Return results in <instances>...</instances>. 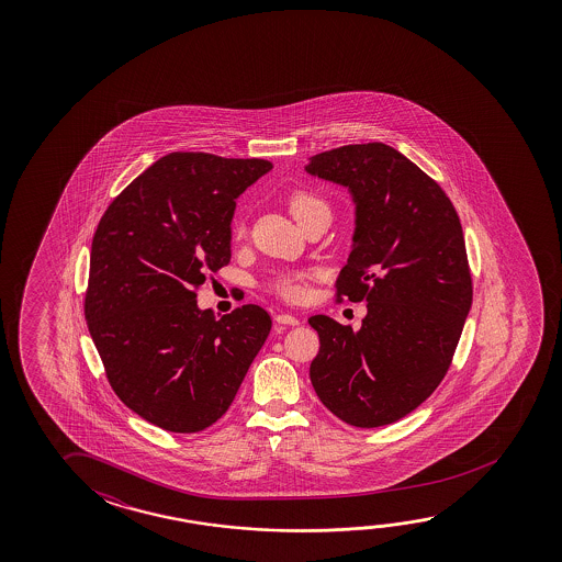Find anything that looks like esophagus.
I'll return each mask as SVG.
<instances>
[{
	"mask_svg": "<svg viewBox=\"0 0 562 562\" xmlns=\"http://www.w3.org/2000/svg\"><path fill=\"white\" fill-rule=\"evenodd\" d=\"M277 322L282 323V325H300V319L290 315V313H278Z\"/></svg>",
	"mask_w": 562,
	"mask_h": 562,
	"instance_id": "1",
	"label": "esophagus"
}]
</instances>
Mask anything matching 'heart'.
<instances>
[{
	"label": "heart",
	"mask_w": 562,
	"mask_h": 562,
	"mask_svg": "<svg viewBox=\"0 0 562 562\" xmlns=\"http://www.w3.org/2000/svg\"><path fill=\"white\" fill-rule=\"evenodd\" d=\"M319 210H329V207L317 193L295 192L290 198V212L297 220V223L305 220L310 213L319 212ZM245 231H247L245 222L235 223V227H233L235 237H243ZM307 277L310 274H305V272H284V274L277 278L274 290L278 294L284 295L285 300H292V302L304 300L305 294H307Z\"/></svg>",
	"instance_id": "b5f03b06"
}]
</instances>
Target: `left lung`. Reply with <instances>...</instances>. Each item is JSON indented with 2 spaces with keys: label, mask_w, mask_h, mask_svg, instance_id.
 <instances>
[{
  "label": "left lung",
  "mask_w": 562,
  "mask_h": 562,
  "mask_svg": "<svg viewBox=\"0 0 562 562\" xmlns=\"http://www.w3.org/2000/svg\"><path fill=\"white\" fill-rule=\"evenodd\" d=\"M305 172L349 192L355 231L337 290L367 302L357 331L310 317L322 342L313 390L345 424H394L439 386L470 312L459 215L441 186L384 143L333 148Z\"/></svg>",
  "instance_id": "8db88e82"
}]
</instances>
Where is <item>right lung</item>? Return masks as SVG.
Returning a JSON list of instances; mask_svg holds the SVG:
<instances>
[{
    "instance_id": "obj_1",
    "label": "right lung",
    "mask_w": 562,
    "mask_h": 562,
    "mask_svg": "<svg viewBox=\"0 0 562 562\" xmlns=\"http://www.w3.org/2000/svg\"><path fill=\"white\" fill-rule=\"evenodd\" d=\"M272 165L172 153L113 200L95 229L86 322L110 384L148 424L198 432L239 392L272 322L200 310L195 288L231 260L235 200Z\"/></svg>"
}]
</instances>
